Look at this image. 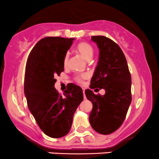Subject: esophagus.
Returning a JSON list of instances; mask_svg holds the SVG:
<instances>
[{"label":"esophagus","instance_id":"34e87169","mask_svg":"<svg viewBox=\"0 0 159 159\" xmlns=\"http://www.w3.org/2000/svg\"><path fill=\"white\" fill-rule=\"evenodd\" d=\"M83 95H84V98H86L85 94H84V90H83Z\"/></svg>","mask_w":159,"mask_h":159}]
</instances>
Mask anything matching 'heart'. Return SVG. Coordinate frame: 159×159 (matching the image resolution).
<instances>
[{
  "label": "heart",
  "mask_w": 159,
  "mask_h": 159,
  "mask_svg": "<svg viewBox=\"0 0 159 159\" xmlns=\"http://www.w3.org/2000/svg\"><path fill=\"white\" fill-rule=\"evenodd\" d=\"M76 50L83 57H84L85 60L89 61L90 59L92 57L93 54H94V49H93L92 46L89 43L86 42H81L80 44H78L76 47ZM68 54H65V57H64L63 60V65L64 66H66L67 64H68ZM87 75H78V76L75 77V80H76L78 82H81L84 79L87 78Z\"/></svg>",
  "instance_id": "heart-1"
}]
</instances>
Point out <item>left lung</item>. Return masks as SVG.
I'll return each instance as SVG.
<instances>
[{"instance_id":"left-lung-1","label":"left lung","mask_w":159,"mask_h":159,"mask_svg":"<svg viewBox=\"0 0 159 159\" xmlns=\"http://www.w3.org/2000/svg\"><path fill=\"white\" fill-rule=\"evenodd\" d=\"M91 40L99 49V60L90 89L103 88L106 94L94 95L90 89L85 90L93 105L89 121L95 131L109 134L119 129L127 115L131 102V74L125 56L116 43L105 36H92Z\"/></svg>"}]
</instances>
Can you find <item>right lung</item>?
<instances>
[{"instance_id": "add662e5", "label": "right lung", "mask_w": 159, "mask_h": 159, "mask_svg": "<svg viewBox=\"0 0 159 159\" xmlns=\"http://www.w3.org/2000/svg\"><path fill=\"white\" fill-rule=\"evenodd\" d=\"M74 39L42 38L27 61L25 94L28 108L43 132L54 139L69 132L74 114L83 101L82 89L73 83L68 84L64 95L54 88L55 77L64 71V57Z\"/></svg>"}]
</instances>
